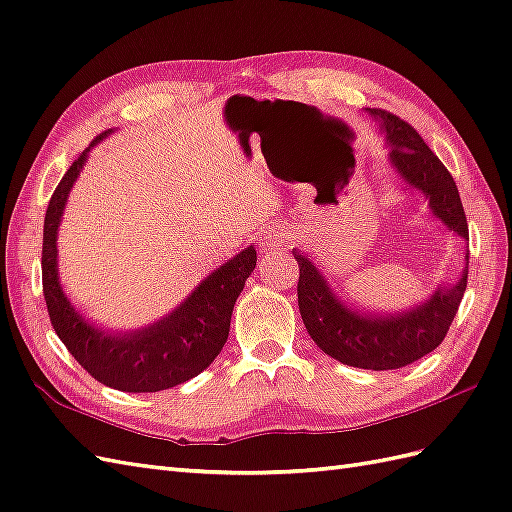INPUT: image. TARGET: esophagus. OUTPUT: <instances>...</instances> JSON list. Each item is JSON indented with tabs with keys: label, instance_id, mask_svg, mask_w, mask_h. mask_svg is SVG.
Listing matches in <instances>:
<instances>
[{
	"label": "esophagus",
	"instance_id": "1",
	"mask_svg": "<svg viewBox=\"0 0 512 512\" xmlns=\"http://www.w3.org/2000/svg\"><path fill=\"white\" fill-rule=\"evenodd\" d=\"M284 239H286V236H284L280 230H273V232H269V236H267V247H269V249H278V247L284 245Z\"/></svg>",
	"mask_w": 512,
	"mask_h": 512
}]
</instances>
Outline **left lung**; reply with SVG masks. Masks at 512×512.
<instances>
[{
  "label": "left lung",
  "instance_id": "8db88e82",
  "mask_svg": "<svg viewBox=\"0 0 512 512\" xmlns=\"http://www.w3.org/2000/svg\"><path fill=\"white\" fill-rule=\"evenodd\" d=\"M371 115L380 119L391 147V162L402 180L426 195L432 215L454 232L456 239L469 241L465 208L452 173L410 123L386 110L373 108ZM293 254L299 265L297 304L310 339L321 352L358 369H400L436 350L467 289L465 267L456 284H441V289L415 308L395 315H360L341 302L308 256L297 249ZM465 258L469 263V256Z\"/></svg>",
  "mask_w": 512,
  "mask_h": 512
}]
</instances>
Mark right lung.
Masks as SVG:
<instances>
[{"label": "right lung", "instance_id": "right-lung-1", "mask_svg": "<svg viewBox=\"0 0 512 512\" xmlns=\"http://www.w3.org/2000/svg\"><path fill=\"white\" fill-rule=\"evenodd\" d=\"M99 134L91 143H99ZM89 147V149H91ZM89 149L62 176L49 199L43 226V295L49 321L82 369L106 386L126 393H156L202 373L228 341L236 297L256 267V249L249 245L230 263L210 273L202 284L154 326L108 334L86 321L62 293L58 282L56 236L73 182L78 180Z\"/></svg>", "mask_w": 512, "mask_h": 512}]
</instances>
